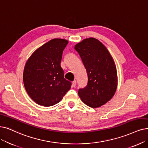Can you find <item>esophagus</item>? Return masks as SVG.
<instances>
[{"label":"esophagus","instance_id":"obj_1","mask_svg":"<svg viewBox=\"0 0 148 148\" xmlns=\"http://www.w3.org/2000/svg\"><path fill=\"white\" fill-rule=\"evenodd\" d=\"M76 81H75V80H74L73 82H72V87H75V86H76Z\"/></svg>","mask_w":148,"mask_h":148}]
</instances>
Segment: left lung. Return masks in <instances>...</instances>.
<instances>
[{
    "label": "left lung",
    "mask_w": 148,
    "mask_h": 148,
    "mask_svg": "<svg viewBox=\"0 0 148 148\" xmlns=\"http://www.w3.org/2000/svg\"><path fill=\"white\" fill-rule=\"evenodd\" d=\"M88 75L87 85L79 88L82 101L92 108L107 103L115 93L117 71L113 58L107 48L97 39L86 38L75 45Z\"/></svg>",
    "instance_id": "obj_1"
}]
</instances>
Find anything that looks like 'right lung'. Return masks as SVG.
I'll return each instance as SVG.
<instances>
[{
  "mask_svg": "<svg viewBox=\"0 0 148 148\" xmlns=\"http://www.w3.org/2000/svg\"><path fill=\"white\" fill-rule=\"evenodd\" d=\"M68 42L66 39H53L35 50L26 62L23 84L29 97L39 105L53 106L70 90L72 84L64 78L61 67Z\"/></svg>",
  "mask_w": 148,
  "mask_h": 148,
  "instance_id": "1",
  "label": "right lung"
}]
</instances>
